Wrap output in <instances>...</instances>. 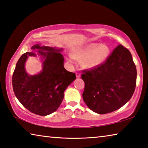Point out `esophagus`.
<instances>
[{
    "label": "esophagus",
    "mask_w": 148,
    "mask_h": 148,
    "mask_svg": "<svg viewBox=\"0 0 148 148\" xmlns=\"http://www.w3.org/2000/svg\"><path fill=\"white\" fill-rule=\"evenodd\" d=\"M76 76L77 78H79V77H80V76H81L80 73H79V72H76Z\"/></svg>",
    "instance_id": "1"
}]
</instances>
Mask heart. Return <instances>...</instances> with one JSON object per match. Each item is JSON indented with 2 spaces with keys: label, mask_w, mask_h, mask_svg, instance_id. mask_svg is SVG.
Listing matches in <instances>:
<instances>
[{
  "label": "heart",
  "mask_w": 148,
  "mask_h": 148,
  "mask_svg": "<svg viewBox=\"0 0 148 148\" xmlns=\"http://www.w3.org/2000/svg\"><path fill=\"white\" fill-rule=\"evenodd\" d=\"M109 49L105 45L92 43L86 45L73 53V57L83 60V66L86 69L97 67L107 59Z\"/></svg>",
  "instance_id": "b5f03b06"
}]
</instances>
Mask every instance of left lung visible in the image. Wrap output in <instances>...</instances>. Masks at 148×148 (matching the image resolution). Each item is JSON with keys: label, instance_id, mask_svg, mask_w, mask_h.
Returning a JSON list of instances; mask_svg holds the SVG:
<instances>
[{"label": "left lung", "instance_id": "8db88e82", "mask_svg": "<svg viewBox=\"0 0 148 148\" xmlns=\"http://www.w3.org/2000/svg\"><path fill=\"white\" fill-rule=\"evenodd\" d=\"M84 101L99 114L113 112L126 104L134 92L137 72L132 55L119 45L97 67L83 70Z\"/></svg>", "mask_w": 148, "mask_h": 148}]
</instances>
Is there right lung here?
<instances>
[{
    "instance_id": "right-lung-1",
    "label": "right lung",
    "mask_w": 148,
    "mask_h": 148,
    "mask_svg": "<svg viewBox=\"0 0 148 148\" xmlns=\"http://www.w3.org/2000/svg\"><path fill=\"white\" fill-rule=\"evenodd\" d=\"M39 53L45 58L41 73L29 76L24 64L28 57L36 56L27 52L21 56L16 63L12 76V87L16 97L27 110L33 113L46 116L57 111L64 98V91L75 79L76 74L64 68V58L60 50L50 47H40ZM41 50L49 51L44 52Z\"/></svg>"
}]
</instances>
